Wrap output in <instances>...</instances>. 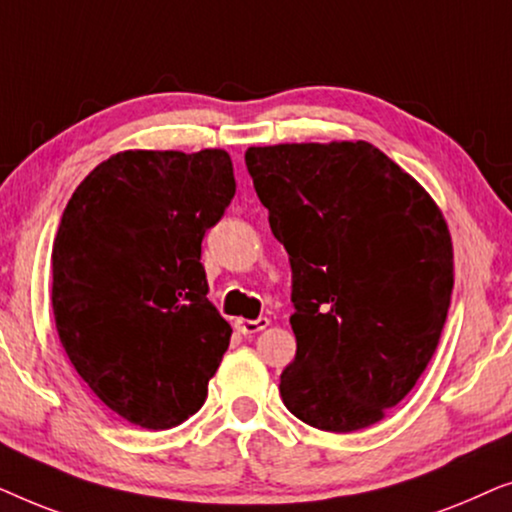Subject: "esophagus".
Wrapping results in <instances>:
<instances>
[{"mask_svg":"<svg viewBox=\"0 0 512 512\" xmlns=\"http://www.w3.org/2000/svg\"><path fill=\"white\" fill-rule=\"evenodd\" d=\"M270 326V319L268 317H258V319H237L235 321V328L237 333L242 335H254L258 331H263V328Z\"/></svg>","mask_w":512,"mask_h":512,"instance_id":"34e87169","label":"esophagus"}]
</instances>
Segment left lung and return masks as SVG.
Masks as SVG:
<instances>
[{
    "mask_svg": "<svg viewBox=\"0 0 512 512\" xmlns=\"http://www.w3.org/2000/svg\"><path fill=\"white\" fill-rule=\"evenodd\" d=\"M244 163L291 263L282 401L314 429H366L438 347L454 286L443 214L368 142L251 146Z\"/></svg>",
    "mask_w": 512,
    "mask_h": 512,
    "instance_id": "1",
    "label": "left lung"
}]
</instances>
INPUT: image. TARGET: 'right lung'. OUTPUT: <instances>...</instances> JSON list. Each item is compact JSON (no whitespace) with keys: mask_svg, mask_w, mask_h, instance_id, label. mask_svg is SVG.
<instances>
[{"mask_svg":"<svg viewBox=\"0 0 512 512\" xmlns=\"http://www.w3.org/2000/svg\"><path fill=\"white\" fill-rule=\"evenodd\" d=\"M233 195L226 151H123L62 212L55 328L83 382L130 424L172 429L205 403L233 328L207 298L202 237Z\"/></svg>","mask_w":512,"mask_h":512,"instance_id":"add662e5","label":"right lung"}]
</instances>
